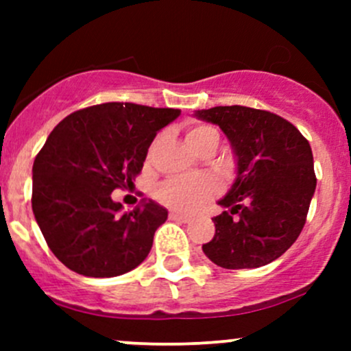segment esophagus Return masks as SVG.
Here are the masks:
<instances>
[{"label": "esophagus", "instance_id": "esophagus-1", "mask_svg": "<svg viewBox=\"0 0 351 351\" xmlns=\"http://www.w3.org/2000/svg\"><path fill=\"white\" fill-rule=\"evenodd\" d=\"M169 219H171V221H178V222H190V215H183V214H180V212H171V214H169Z\"/></svg>", "mask_w": 351, "mask_h": 351}]
</instances>
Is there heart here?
Listing matches in <instances>:
<instances>
[{
    "label": "heart",
    "instance_id": "1",
    "mask_svg": "<svg viewBox=\"0 0 351 351\" xmlns=\"http://www.w3.org/2000/svg\"><path fill=\"white\" fill-rule=\"evenodd\" d=\"M186 141L198 153L207 144H219V132L207 123H197L186 130ZM219 189V182L210 175L180 176L162 182L156 190V197L175 210L190 212L205 200L217 195Z\"/></svg>",
    "mask_w": 351,
    "mask_h": 351
}]
</instances>
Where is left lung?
Masks as SVG:
<instances>
[{
  "instance_id": "left-lung-1",
  "label": "left lung",
  "mask_w": 351,
  "mask_h": 351,
  "mask_svg": "<svg viewBox=\"0 0 351 351\" xmlns=\"http://www.w3.org/2000/svg\"><path fill=\"white\" fill-rule=\"evenodd\" d=\"M215 123L236 156V178L214 217L215 234L205 256L228 270L271 263L299 238L316 190L313 151L290 122L241 105L197 110Z\"/></svg>"
}]
</instances>
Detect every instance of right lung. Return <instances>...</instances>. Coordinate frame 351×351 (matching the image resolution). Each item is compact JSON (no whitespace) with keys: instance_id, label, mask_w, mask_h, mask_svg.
<instances>
[{"instance_id":"add662e5","label":"right lung","mask_w":351,"mask_h":351,"mask_svg":"<svg viewBox=\"0 0 351 351\" xmlns=\"http://www.w3.org/2000/svg\"><path fill=\"white\" fill-rule=\"evenodd\" d=\"M180 113L112 101L71 113L49 134L32 168V210L69 270L117 277L146 260L168 210L144 198L125 212L112 192L132 185L156 134Z\"/></svg>"}]
</instances>
